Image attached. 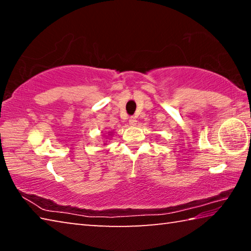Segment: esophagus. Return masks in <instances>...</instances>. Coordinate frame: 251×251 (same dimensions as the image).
<instances>
[{
	"label": "esophagus",
	"mask_w": 251,
	"mask_h": 251,
	"mask_svg": "<svg viewBox=\"0 0 251 251\" xmlns=\"http://www.w3.org/2000/svg\"><path fill=\"white\" fill-rule=\"evenodd\" d=\"M136 124H137V120H136V117H130L129 118V125H131V126H135Z\"/></svg>",
	"instance_id": "34e87169"
}]
</instances>
